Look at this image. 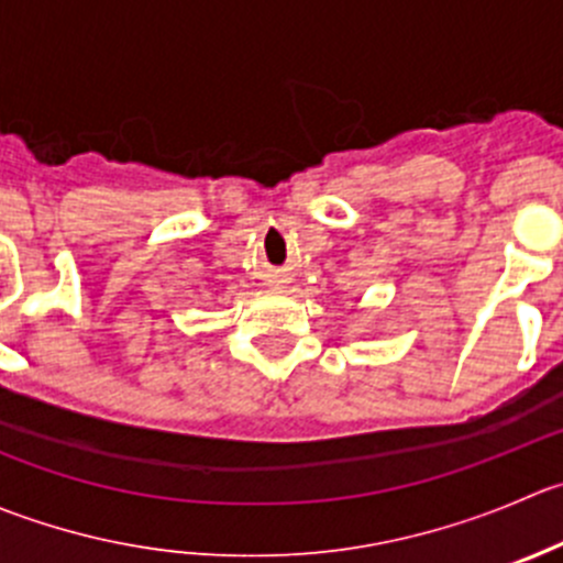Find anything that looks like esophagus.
Segmentation results:
<instances>
[{
    "label": "esophagus",
    "mask_w": 563,
    "mask_h": 563,
    "mask_svg": "<svg viewBox=\"0 0 563 563\" xmlns=\"http://www.w3.org/2000/svg\"><path fill=\"white\" fill-rule=\"evenodd\" d=\"M272 286H283V283H286V277H283V275H272Z\"/></svg>",
    "instance_id": "1"
}]
</instances>
